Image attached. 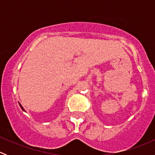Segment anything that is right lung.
I'll use <instances>...</instances> for the list:
<instances>
[{
	"instance_id": "1",
	"label": "right lung",
	"mask_w": 155,
	"mask_h": 155,
	"mask_svg": "<svg viewBox=\"0 0 155 155\" xmlns=\"http://www.w3.org/2000/svg\"><path fill=\"white\" fill-rule=\"evenodd\" d=\"M19 106H20V107H21V109H22V110H23V111H24V112H25V109H24V108H23V107H22V106H21V104H19Z\"/></svg>"
}]
</instances>
